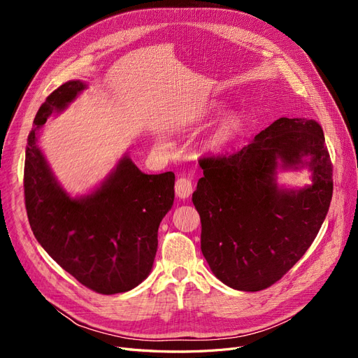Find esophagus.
Segmentation results:
<instances>
[{"label": "esophagus", "mask_w": 358, "mask_h": 358, "mask_svg": "<svg viewBox=\"0 0 358 358\" xmlns=\"http://www.w3.org/2000/svg\"><path fill=\"white\" fill-rule=\"evenodd\" d=\"M175 192L179 199H188L192 194V182L188 178H179L175 183Z\"/></svg>", "instance_id": "obj_1"}]
</instances>
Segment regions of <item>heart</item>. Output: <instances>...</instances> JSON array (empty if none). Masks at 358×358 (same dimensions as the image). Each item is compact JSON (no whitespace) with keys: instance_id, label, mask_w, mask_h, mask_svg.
<instances>
[{"instance_id":"b5f03b06","label":"heart","mask_w":358,"mask_h":358,"mask_svg":"<svg viewBox=\"0 0 358 358\" xmlns=\"http://www.w3.org/2000/svg\"><path fill=\"white\" fill-rule=\"evenodd\" d=\"M242 119L239 116H230L227 117L222 122V125L216 129L215 134L210 138V145L215 148H221L227 145L229 142L241 133L242 129Z\"/></svg>"}]
</instances>
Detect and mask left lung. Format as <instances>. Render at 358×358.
Segmentation results:
<instances>
[{"label": "left lung", "instance_id": "1", "mask_svg": "<svg viewBox=\"0 0 358 358\" xmlns=\"http://www.w3.org/2000/svg\"><path fill=\"white\" fill-rule=\"evenodd\" d=\"M303 156H310L303 163ZM308 164L313 185L278 190L277 161ZM203 178L192 203L201 221V252L213 275L241 291L273 285L308 251L329 212L333 164L322 128L279 117L234 154L199 159Z\"/></svg>", "mask_w": 358, "mask_h": 358}]
</instances>
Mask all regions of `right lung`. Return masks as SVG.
<instances>
[{
  "mask_svg": "<svg viewBox=\"0 0 358 358\" xmlns=\"http://www.w3.org/2000/svg\"><path fill=\"white\" fill-rule=\"evenodd\" d=\"M83 88L70 80L40 106L25 150V208L45 251L82 285L109 296L137 287L152 268L158 227L175 199V173L145 175L125 157L94 194L70 199L40 152L37 129Z\"/></svg>",
  "mask_w": 358,
  "mask_h": 358,
  "instance_id": "obj_1",
  "label": "right lung"
}]
</instances>
